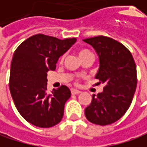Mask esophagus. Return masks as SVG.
<instances>
[{
    "label": "esophagus",
    "instance_id": "34e87169",
    "mask_svg": "<svg viewBox=\"0 0 147 147\" xmlns=\"http://www.w3.org/2000/svg\"><path fill=\"white\" fill-rule=\"evenodd\" d=\"M70 92H71V94H72V95H78V94H80V93H81V91H80V90H75V89H71V90H70Z\"/></svg>",
    "mask_w": 147,
    "mask_h": 147
}]
</instances>
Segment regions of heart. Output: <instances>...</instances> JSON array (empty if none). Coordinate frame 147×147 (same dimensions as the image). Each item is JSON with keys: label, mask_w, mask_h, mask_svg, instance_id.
Here are the masks:
<instances>
[{"label": "heart", "mask_w": 147, "mask_h": 147, "mask_svg": "<svg viewBox=\"0 0 147 147\" xmlns=\"http://www.w3.org/2000/svg\"><path fill=\"white\" fill-rule=\"evenodd\" d=\"M90 53H91L90 51H88V50H86V49H83V50H81L80 51H79V56L81 57V56H84V55H86V54H90ZM92 54V53H91ZM63 58H64V55H63L62 57H61V61H63Z\"/></svg>", "instance_id": "b5f03b06"}]
</instances>
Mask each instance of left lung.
Returning <instances> with one entry per match:
<instances>
[{"label":"left lung","instance_id":"8db88e82","mask_svg":"<svg viewBox=\"0 0 147 147\" xmlns=\"http://www.w3.org/2000/svg\"><path fill=\"white\" fill-rule=\"evenodd\" d=\"M84 41L92 45L99 56L96 78L104 84L102 93L93 95L85 116L94 124L109 125L121 119L132 103L137 86L136 64L130 51L111 38L96 36Z\"/></svg>","mask_w":147,"mask_h":147}]
</instances>
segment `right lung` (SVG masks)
<instances>
[{
    "label": "right lung",
    "instance_id": "1",
    "mask_svg": "<svg viewBox=\"0 0 147 147\" xmlns=\"http://www.w3.org/2000/svg\"><path fill=\"white\" fill-rule=\"evenodd\" d=\"M77 38L59 39L45 34L33 35L15 50L9 78V90L21 116L38 127H51L63 115L70 90L65 85L47 91V72L54 70L58 57Z\"/></svg>",
    "mask_w": 147,
    "mask_h": 147
}]
</instances>
